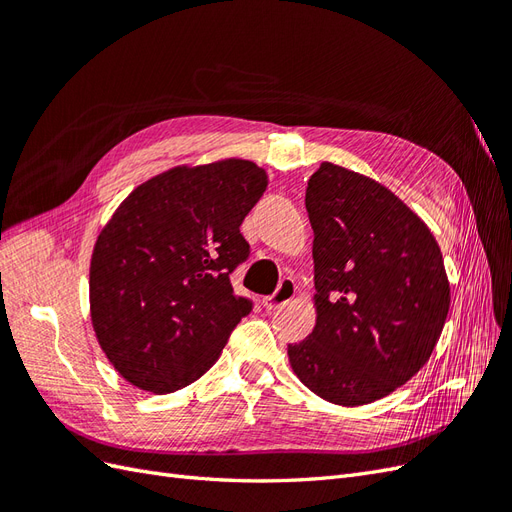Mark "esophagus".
<instances>
[{
    "label": "esophagus",
    "instance_id": "obj_1",
    "mask_svg": "<svg viewBox=\"0 0 512 512\" xmlns=\"http://www.w3.org/2000/svg\"><path fill=\"white\" fill-rule=\"evenodd\" d=\"M294 297H297V286H294L292 280H282L280 288H277L271 297H267L265 301H262V305H265L269 312H273V309L282 307L286 303H290Z\"/></svg>",
    "mask_w": 512,
    "mask_h": 512
}]
</instances>
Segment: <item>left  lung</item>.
Instances as JSON below:
<instances>
[{
    "label": "left lung",
    "instance_id": "obj_1",
    "mask_svg": "<svg viewBox=\"0 0 512 512\" xmlns=\"http://www.w3.org/2000/svg\"><path fill=\"white\" fill-rule=\"evenodd\" d=\"M316 327L288 346L299 380L337 406L406 384L436 348L451 307L425 222L378 181L322 162L307 181Z\"/></svg>",
    "mask_w": 512,
    "mask_h": 512
}]
</instances>
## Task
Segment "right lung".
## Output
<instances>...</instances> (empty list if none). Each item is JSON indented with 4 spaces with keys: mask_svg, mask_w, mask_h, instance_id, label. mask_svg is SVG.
<instances>
[{
    "mask_svg": "<svg viewBox=\"0 0 512 512\" xmlns=\"http://www.w3.org/2000/svg\"><path fill=\"white\" fill-rule=\"evenodd\" d=\"M265 190L267 173L250 160L177 166L138 185L102 228L91 322L130 384L166 395L220 359L254 305L230 273L250 256L239 226Z\"/></svg>",
    "mask_w": 512,
    "mask_h": 512,
    "instance_id": "obj_1",
    "label": "right lung"
}]
</instances>
